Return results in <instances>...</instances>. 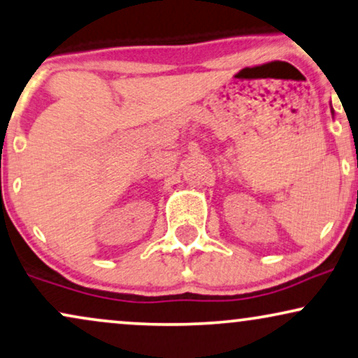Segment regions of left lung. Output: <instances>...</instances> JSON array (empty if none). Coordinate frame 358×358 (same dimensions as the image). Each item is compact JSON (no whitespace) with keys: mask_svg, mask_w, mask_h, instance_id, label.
Segmentation results:
<instances>
[{"mask_svg":"<svg viewBox=\"0 0 358 358\" xmlns=\"http://www.w3.org/2000/svg\"><path fill=\"white\" fill-rule=\"evenodd\" d=\"M332 114H334V112H332Z\"/></svg>","mask_w":358,"mask_h":358,"instance_id":"left-lung-1","label":"left lung"}]
</instances>
